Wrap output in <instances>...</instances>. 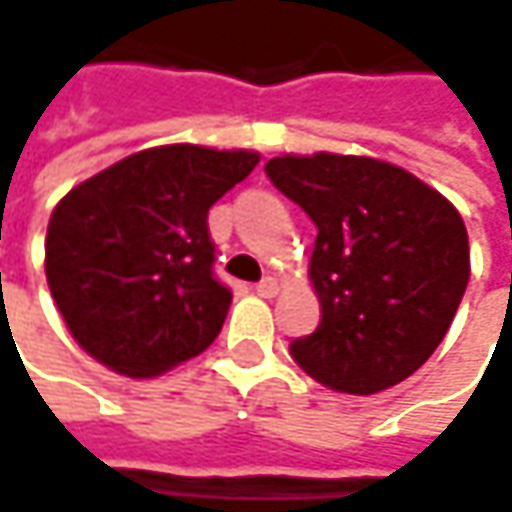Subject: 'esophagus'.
<instances>
[{
	"label": "esophagus",
	"instance_id": "1",
	"mask_svg": "<svg viewBox=\"0 0 512 512\" xmlns=\"http://www.w3.org/2000/svg\"><path fill=\"white\" fill-rule=\"evenodd\" d=\"M256 294L259 296H265V299H273V296L279 294V282L273 279V276H265L259 285H256Z\"/></svg>",
	"mask_w": 512,
	"mask_h": 512
}]
</instances>
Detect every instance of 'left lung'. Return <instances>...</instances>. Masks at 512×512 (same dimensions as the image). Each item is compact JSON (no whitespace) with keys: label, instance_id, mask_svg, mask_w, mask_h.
<instances>
[{"label":"left lung","instance_id":"obj_1","mask_svg":"<svg viewBox=\"0 0 512 512\" xmlns=\"http://www.w3.org/2000/svg\"><path fill=\"white\" fill-rule=\"evenodd\" d=\"M265 172L317 224L322 320L296 366L345 395L397 386L447 337L470 282L461 213L412 172L360 155H282Z\"/></svg>","mask_w":512,"mask_h":512}]
</instances>
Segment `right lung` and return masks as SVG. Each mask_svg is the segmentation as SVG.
<instances>
[{
	"instance_id": "right-lung-1",
	"label": "right lung",
	"mask_w": 512,
	"mask_h": 512,
	"mask_svg": "<svg viewBox=\"0 0 512 512\" xmlns=\"http://www.w3.org/2000/svg\"><path fill=\"white\" fill-rule=\"evenodd\" d=\"M259 152L169 143L77 184L54 207L45 279L71 337L126 377H155L213 343L233 302L213 276L207 213Z\"/></svg>"
}]
</instances>
